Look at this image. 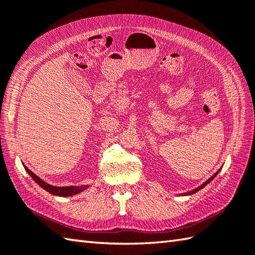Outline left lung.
I'll list each match as a JSON object with an SVG mask.
<instances>
[{"instance_id": "1", "label": "left lung", "mask_w": 255, "mask_h": 255, "mask_svg": "<svg viewBox=\"0 0 255 255\" xmlns=\"http://www.w3.org/2000/svg\"><path fill=\"white\" fill-rule=\"evenodd\" d=\"M219 171H220V170H219ZM219 171H217V172H216V173H215V174H214L213 176H211V177L209 178V180H207V181H206V182H205L204 184H202V185H200L199 187H197L196 189H194V191H192V192H189L188 194H194V193H196V192H198V191H199V189H202L203 187H205V186H206V185H207V184H208V183H209V182H210L211 180H213V178H214V177H215L216 175H217V174H218V173H219Z\"/></svg>"}]
</instances>
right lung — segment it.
<instances>
[{"mask_svg": "<svg viewBox=\"0 0 255 255\" xmlns=\"http://www.w3.org/2000/svg\"><path fill=\"white\" fill-rule=\"evenodd\" d=\"M25 167V170L27 171V173L31 176L32 180H34L38 185L40 187H42L44 189H46L47 192L51 193L52 195H57V196H73V195L81 193L84 189L88 188V185H82V186H68V187H57V186H52L49 185V184H47L45 181H42L41 178L38 177L36 174H34L28 167Z\"/></svg>", "mask_w": 255, "mask_h": 255, "instance_id": "obj_1", "label": "right lung"}]
</instances>
